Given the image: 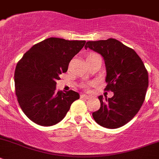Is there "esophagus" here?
Masks as SVG:
<instances>
[{"instance_id":"34e87169","label":"esophagus","mask_w":159,"mask_h":159,"mask_svg":"<svg viewBox=\"0 0 159 159\" xmlns=\"http://www.w3.org/2000/svg\"><path fill=\"white\" fill-rule=\"evenodd\" d=\"M81 98H84V99H89V98H90L91 97L89 96V95H85V94H82V95H81Z\"/></svg>"}]
</instances>
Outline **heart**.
<instances>
[{
    "instance_id": "obj_1",
    "label": "heart",
    "mask_w": 159,
    "mask_h": 159,
    "mask_svg": "<svg viewBox=\"0 0 159 159\" xmlns=\"http://www.w3.org/2000/svg\"><path fill=\"white\" fill-rule=\"evenodd\" d=\"M92 55H94V54H90V55H89V56H92Z\"/></svg>"
}]
</instances>
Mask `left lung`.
<instances>
[{
	"label": "left lung",
	"instance_id": "obj_1",
	"mask_svg": "<svg viewBox=\"0 0 159 159\" xmlns=\"http://www.w3.org/2000/svg\"><path fill=\"white\" fill-rule=\"evenodd\" d=\"M84 48L103 57L107 83L105 90L113 92V96L106 100L98 96L101 106L92 116L103 127H123L138 113L145 98L148 74L144 63L133 49L115 39L89 41Z\"/></svg>",
	"mask_w": 159,
	"mask_h": 159
}]
</instances>
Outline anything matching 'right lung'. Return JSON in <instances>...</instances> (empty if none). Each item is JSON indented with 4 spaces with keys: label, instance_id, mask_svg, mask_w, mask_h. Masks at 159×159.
Here are the masks:
<instances>
[{
    "label": "right lung",
    "instance_id": "obj_1",
    "mask_svg": "<svg viewBox=\"0 0 159 159\" xmlns=\"http://www.w3.org/2000/svg\"><path fill=\"white\" fill-rule=\"evenodd\" d=\"M84 40L48 38L31 47L18 62L15 71V94L23 112L44 127L61 121L79 94L56 90L57 80L68 69Z\"/></svg>",
    "mask_w": 159,
    "mask_h": 159
}]
</instances>
